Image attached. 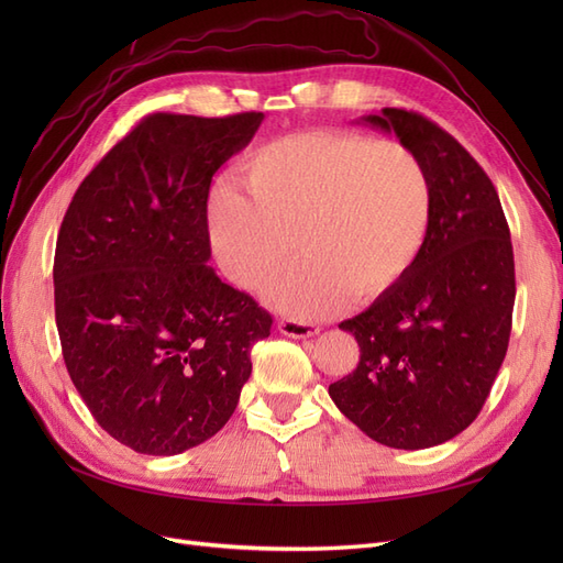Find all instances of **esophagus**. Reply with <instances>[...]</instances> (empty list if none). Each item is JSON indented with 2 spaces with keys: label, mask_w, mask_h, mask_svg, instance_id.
<instances>
[{
  "label": "esophagus",
  "mask_w": 563,
  "mask_h": 563,
  "mask_svg": "<svg viewBox=\"0 0 563 563\" xmlns=\"http://www.w3.org/2000/svg\"><path fill=\"white\" fill-rule=\"evenodd\" d=\"M279 333L288 335V338H312L319 333V327L312 321H300V319H282L277 323Z\"/></svg>",
  "instance_id": "obj_1"
}]
</instances>
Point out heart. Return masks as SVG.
Masks as SVG:
<instances>
[{
  "label": "heart",
  "instance_id": "obj_1",
  "mask_svg": "<svg viewBox=\"0 0 563 563\" xmlns=\"http://www.w3.org/2000/svg\"><path fill=\"white\" fill-rule=\"evenodd\" d=\"M240 192L209 197V242L240 288L265 284L296 249L300 258L265 298L300 319L389 294L428 244L434 190L428 168L399 141L352 131H300L267 141L236 164Z\"/></svg>",
  "mask_w": 563,
  "mask_h": 563
}]
</instances>
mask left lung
Returning a JSON list of instances; mask_svg holds the SVG:
<instances>
[{
	"label": "left lung",
	"mask_w": 563,
	"mask_h": 563,
	"mask_svg": "<svg viewBox=\"0 0 563 563\" xmlns=\"http://www.w3.org/2000/svg\"><path fill=\"white\" fill-rule=\"evenodd\" d=\"M362 122L422 159L434 218L411 272L340 323L362 354L329 395L378 444L430 449L470 428L503 366L517 294L512 242L496 187L451 133L399 108Z\"/></svg>",
	"instance_id": "8db88e82"
}]
</instances>
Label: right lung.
<instances>
[{"mask_svg":"<svg viewBox=\"0 0 563 563\" xmlns=\"http://www.w3.org/2000/svg\"><path fill=\"white\" fill-rule=\"evenodd\" d=\"M263 112H155L81 180L54 258L67 373L119 444L176 455L211 439L272 317L209 267L211 178Z\"/></svg>","mask_w":563,"mask_h":563,"instance_id":"add662e5","label":"right lung"}]
</instances>
